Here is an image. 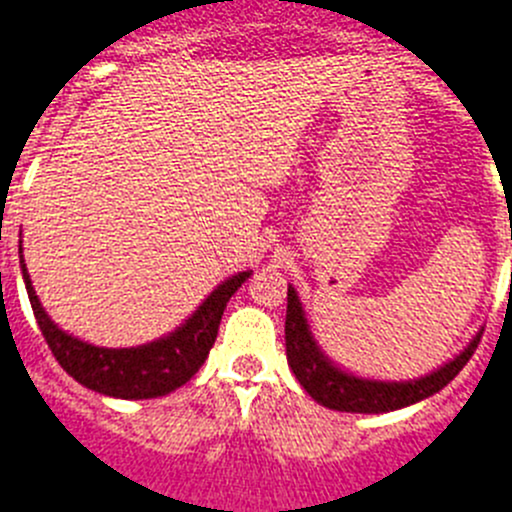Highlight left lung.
Returning <instances> with one entry per match:
<instances>
[{
    "label": "left lung",
    "instance_id": "8db88e82",
    "mask_svg": "<svg viewBox=\"0 0 512 512\" xmlns=\"http://www.w3.org/2000/svg\"><path fill=\"white\" fill-rule=\"evenodd\" d=\"M287 360L292 365L297 381L302 383L304 391L317 403L335 411H350V414H383V411H396L403 406H411L416 401L434 396L442 391L454 375L470 363L472 353L480 345L482 332H477L475 340L462 350L454 360H449L444 368L424 375L419 381L403 383H383V381H365L355 375L345 373L337 365H332L325 355L320 353L312 332H309L307 317H304L302 302H299L294 287L287 292Z\"/></svg>",
    "mask_w": 512,
    "mask_h": 512
}]
</instances>
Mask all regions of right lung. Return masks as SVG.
Here are the masks:
<instances>
[{"mask_svg":"<svg viewBox=\"0 0 512 512\" xmlns=\"http://www.w3.org/2000/svg\"><path fill=\"white\" fill-rule=\"evenodd\" d=\"M20 266L35 320L60 368L73 375L81 386L114 398H157L190 381L213 348L225 304L251 276V271H241V274L223 281L200 304L198 312L192 314L185 325L177 327L172 335L149 342V345H139V348L116 350L88 345V342L78 340V337L68 335L58 325H53L42 309L35 289H32L30 274H27L25 259H22V248Z\"/></svg>","mask_w":512,"mask_h":512,"instance_id":"1","label":"right lung"}]
</instances>
